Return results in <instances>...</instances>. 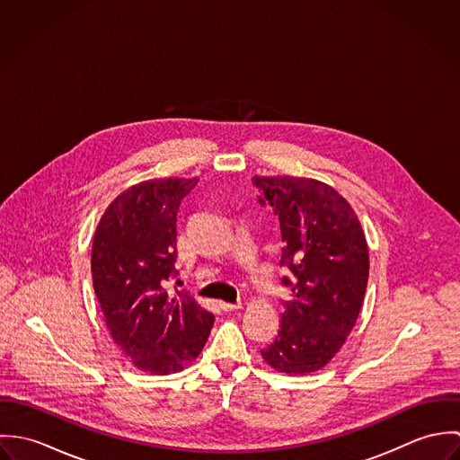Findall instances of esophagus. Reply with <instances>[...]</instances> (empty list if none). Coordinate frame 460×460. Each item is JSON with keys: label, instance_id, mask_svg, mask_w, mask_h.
<instances>
[{"label": "esophagus", "instance_id": "obj_1", "mask_svg": "<svg viewBox=\"0 0 460 460\" xmlns=\"http://www.w3.org/2000/svg\"><path fill=\"white\" fill-rule=\"evenodd\" d=\"M219 306H221V310H225V312H235V310H241V308H243V305H241V303L232 305V303H225V301H221V303H219Z\"/></svg>", "mask_w": 460, "mask_h": 460}]
</instances>
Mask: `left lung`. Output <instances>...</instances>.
Segmentation results:
<instances>
[{
  "label": "left lung",
  "instance_id": "1",
  "mask_svg": "<svg viewBox=\"0 0 460 460\" xmlns=\"http://www.w3.org/2000/svg\"><path fill=\"white\" fill-rule=\"evenodd\" d=\"M276 208L290 270V299L274 341L261 350L279 374L306 376L324 368L345 343L363 306L368 244L350 203L326 182L294 175L255 177Z\"/></svg>",
  "mask_w": 460,
  "mask_h": 460
}]
</instances>
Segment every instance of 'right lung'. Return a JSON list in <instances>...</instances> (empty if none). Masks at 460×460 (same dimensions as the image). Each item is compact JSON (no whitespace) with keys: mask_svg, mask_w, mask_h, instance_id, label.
<instances>
[{"mask_svg":"<svg viewBox=\"0 0 460 460\" xmlns=\"http://www.w3.org/2000/svg\"><path fill=\"white\" fill-rule=\"evenodd\" d=\"M198 179L159 177L134 184L99 219L92 279L115 345L146 374L170 376L191 365L214 324L193 296L170 294L177 212Z\"/></svg>","mask_w":460,"mask_h":460,"instance_id":"right-lung-1","label":"right lung"}]
</instances>
